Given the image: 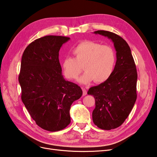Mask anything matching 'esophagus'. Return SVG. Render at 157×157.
<instances>
[{
  "label": "esophagus",
  "instance_id": "34e87169",
  "mask_svg": "<svg viewBox=\"0 0 157 157\" xmlns=\"http://www.w3.org/2000/svg\"><path fill=\"white\" fill-rule=\"evenodd\" d=\"M82 91H83V95L86 96L87 94V91H86V90L85 88H82Z\"/></svg>",
  "mask_w": 157,
  "mask_h": 157
}]
</instances>
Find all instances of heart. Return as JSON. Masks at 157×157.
I'll list each match as a JSON object with an SVG mask.
<instances>
[{"label": "heart", "instance_id": "heart-1", "mask_svg": "<svg viewBox=\"0 0 157 157\" xmlns=\"http://www.w3.org/2000/svg\"><path fill=\"white\" fill-rule=\"evenodd\" d=\"M72 52L74 58L67 56L62 62L63 74L69 79L78 78L82 67L86 71L79 82L84 84L93 80L96 83L104 82L114 71L117 57L111 46L86 40L75 46Z\"/></svg>", "mask_w": 157, "mask_h": 157}]
</instances>
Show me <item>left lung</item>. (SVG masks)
I'll return each mask as SVG.
<instances>
[{
	"instance_id": "8db88e82",
	"label": "left lung",
	"mask_w": 157,
	"mask_h": 157,
	"mask_svg": "<svg viewBox=\"0 0 157 157\" xmlns=\"http://www.w3.org/2000/svg\"><path fill=\"white\" fill-rule=\"evenodd\" d=\"M94 33L111 39L117 52L116 64L111 77L88 92L95 98L93 122L99 128L110 130L122 125L134 107L137 98V70L131 49L124 39L108 31Z\"/></svg>"
}]
</instances>
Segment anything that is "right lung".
Here are the masks:
<instances>
[{
	"label": "right lung",
	"mask_w": 157,
	"mask_h": 157,
	"mask_svg": "<svg viewBox=\"0 0 157 157\" xmlns=\"http://www.w3.org/2000/svg\"><path fill=\"white\" fill-rule=\"evenodd\" d=\"M69 39L61 36L36 39L21 58L19 82L22 102L36 124L49 132L69 124L71 105L82 95L81 88L62 75L59 52Z\"/></svg>",
	"instance_id": "right-lung-1"
}]
</instances>
